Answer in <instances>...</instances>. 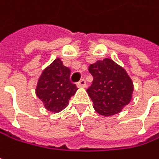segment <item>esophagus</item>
<instances>
[{"instance_id":"34e87169","label":"esophagus","mask_w":159,"mask_h":159,"mask_svg":"<svg viewBox=\"0 0 159 159\" xmlns=\"http://www.w3.org/2000/svg\"><path fill=\"white\" fill-rule=\"evenodd\" d=\"M85 84H86V83H85V81L84 79H81L77 83V86L78 87H85Z\"/></svg>"}]
</instances>
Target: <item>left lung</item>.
<instances>
[{
  "mask_svg": "<svg viewBox=\"0 0 159 159\" xmlns=\"http://www.w3.org/2000/svg\"><path fill=\"white\" fill-rule=\"evenodd\" d=\"M93 83L87 94L98 114L108 117L120 113L133 98L134 84L124 68L111 59L89 65Z\"/></svg>",
  "mask_w": 159,
  "mask_h": 159,
  "instance_id": "1",
  "label": "left lung"
}]
</instances>
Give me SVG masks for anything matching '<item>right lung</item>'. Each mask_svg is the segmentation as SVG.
Wrapping results in <instances>:
<instances>
[{"label":"right lung","mask_w":159,"mask_h":159,"mask_svg":"<svg viewBox=\"0 0 159 159\" xmlns=\"http://www.w3.org/2000/svg\"><path fill=\"white\" fill-rule=\"evenodd\" d=\"M71 71L56 59L44 69L39 78L36 95L43 102L45 109L58 113L65 109L77 87L70 81Z\"/></svg>","instance_id":"obj_1"}]
</instances>
